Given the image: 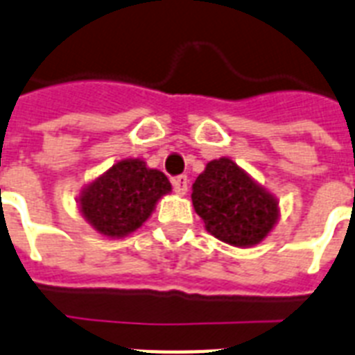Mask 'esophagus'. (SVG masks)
I'll return each mask as SVG.
<instances>
[{"label":"esophagus","instance_id":"34e87169","mask_svg":"<svg viewBox=\"0 0 355 355\" xmlns=\"http://www.w3.org/2000/svg\"><path fill=\"white\" fill-rule=\"evenodd\" d=\"M171 184H173V189H175V193H178V195H186L187 186H189V180H187L186 175H178V177L173 178Z\"/></svg>","mask_w":355,"mask_h":355}]
</instances>
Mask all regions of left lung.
I'll use <instances>...</instances> for the list:
<instances>
[{
  "label": "left lung",
  "instance_id": "1",
  "mask_svg": "<svg viewBox=\"0 0 355 355\" xmlns=\"http://www.w3.org/2000/svg\"><path fill=\"white\" fill-rule=\"evenodd\" d=\"M191 200L206 230L233 246L259 244L277 223V200L230 158L207 164L193 184Z\"/></svg>",
  "mask_w": 355,
  "mask_h": 355
}]
</instances>
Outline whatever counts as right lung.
<instances>
[{
	"label": "right lung",
	"mask_w": 355,
	"mask_h": 355,
	"mask_svg": "<svg viewBox=\"0 0 355 355\" xmlns=\"http://www.w3.org/2000/svg\"><path fill=\"white\" fill-rule=\"evenodd\" d=\"M171 191L168 177L142 160H122L89 184L80 197L87 223L107 237H125L149 218L155 204Z\"/></svg>",
	"instance_id": "1"
}]
</instances>
